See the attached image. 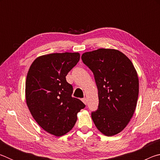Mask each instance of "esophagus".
Wrapping results in <instances>:
<instances>
[{
	"label": "esophagus",
	"instance_id": "obj_1",
	"mask_svg": "<svg viewBox=\"0 0 160 160\" xmlns=\"http://www.w3.org/2000/svg\"><path fill=\"white\" fill-rule=\"evenodd\" d=\"M82 101L83 102V103L85 104H87V99L86 98H83V99H82Z\"/></svg>",
	"mask_w": 160,
	"mask_h": 160
}]
</instances>
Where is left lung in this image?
<instances>
[{"label": "left lung", "instance_id": "8db88e82", "mask_svg": "<svg viewBox=\"0 0 160 160\" xmlns=\"http://www.w3.org/2000/svg\"><path fill=\"white\" fill-rule=\"evenodd\" d=\"M82 61L92 71L98 89V109L92 118L107 136L122 131L136 108L139 80L135 67L125 54L112 48L84 53Z\"/></svg>", "mask_w": 160, "mask_h": 160}]
</instances>
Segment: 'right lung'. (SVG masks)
Wrapping results in <instances>:
<instances>
[{"label": "right lung", "instance_id": "add662e5", "mask_svg": "<svg viewBox=\"0 0 160 160\" xmlns=\"http://www.w3.org/2000/svg\"><path fill=\"white\" fill-rule=\"evenodd\" d=\"M79 53L41 56L32 63L27 75L25 97L32 116L42 128L62 136L75 126L77 114L85 107L72 97V86L66 76L80 60Z\"/></svg>", "mask_w": 160, "mask_h": 160}]
</instances>
